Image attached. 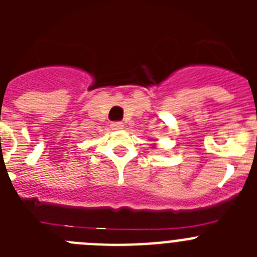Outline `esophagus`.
Wrapping results in <instances>:
<instances>
[{"label":"esophagus","instance_id":"esophagus-1","mask_svg":"<svg viewBox=\"0 0 257 257\" xmlns=\"http://www.w3.org/2000/svg\"><path fill=\"white\" fill-rule=\"evenodd\" d=\"M110 128L112 130H122L123 128V123L122 122H112L110 123Z\"/></svg>","mask_w":257,"mask_h":257}]
</instances>
